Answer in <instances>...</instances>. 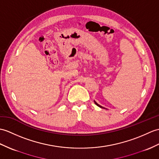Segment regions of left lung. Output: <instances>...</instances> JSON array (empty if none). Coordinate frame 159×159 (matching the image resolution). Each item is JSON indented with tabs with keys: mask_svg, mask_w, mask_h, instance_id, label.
I'll return each instance as SVG.
<instances>
[{
	"mask_svg": "<svg viewBox=\"0 0 159 159\" xmlns=\"http://www.w3.org/2000/svg\"><path fill=\"white\" fill-rule=\"evenodd\" d=\"M94 102H95V101H94ZM95 104H96V105H97L98 106H99V107H100V108H104V107H102V106H101L100 105H99V104H98V103H96V102H95Z\"/></svg>",
	"mask_w": 159,
	"mask_h": 159,
	"instance_id": "left-lung-1",
	"label": "left lung"
}]
</instances>
